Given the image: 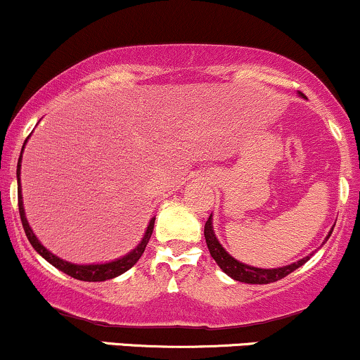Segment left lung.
Masks as SVG:
<instances>
[{
    "mask_svg": "<svg viewBox=\"0 0 360 360\" xmlns=\"http://www.w3.org/2000/svg\"><path fill=\"white\" fill-rule=\"evenodd\" d=\"M298 95H300V97H304V94H300V92H298ZM332 229L328 231V235L326 236V240H323V243H326L328 238H330ZM205 238H206L207 250H210L211 257H213L214 262L218 263V266L221 268V270L228 276H231L233 280L243 281V283H257V285L271 283V281L283 278V276H287L292 274V271H295L297 268H300L304 263L309 262L311 255H314V253H310L309 257L298 259V262H295V263H290V265L278 266V268H258V266L246 265V263H241V262H238L236 258H233L231 255H229L228 251L223 248V245L218 241V238H216V235H214V228H213V214L210 216V219H207L205 224Z\"/></svg>",
    "mask_w": 360,
    "mask_h": 360,
    "instance_id": "8db88e82",
    "label": "left lung"
}]
</instances>
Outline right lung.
<instances>
[{"mask_svg":"<svg viewBox=\"0 0 360 360\" xmlns=\"http://www.w3.org/2000/svg\"><path fill=\"white\" fill-rule=\"evenodd\" d=\"M27 142H28V139L25 141L23 149H21V154H20V159H18V167H16V179H18V207H20V216H21V223H23L25 233H27L28 241L32 243L33 248L37 250V253L41 255V257L50 263V265L58 268L60 271H63V274L72 276V278H77V280H82V281H105V280L115 278V276L122 275L127 270H131V268L139 262V258L142 257V253H144L147 243H149L150 235H153V231H154L155 218H150V221H149V224H147L146 233H144V236H142L141 243H139L134 250L129 251L127 255H124V257H120V258L112 259V262L89 263V265H77V263H70V262H67V259L56 257V255H53L50 250H46L45 246L41 245V241L38 240L37 235L33 233L32 226H30L27 214H25L23 194H21V179H20V176H21V158H23V150H25V146H27Z\"/></svg>","mask_w":360,"mask_h":360,"instance_id":"1","label":"right lung"}]
</instances>
